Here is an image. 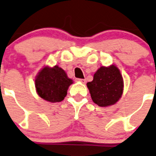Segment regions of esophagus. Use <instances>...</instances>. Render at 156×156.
I'll return each mask as SVG.
<instances>
[{
  "instance_id": "obj_1",
  "label": "esophagus",
  "mask_w": 156,
  "mask_h": 156,
  "mask_svg": "<svg viewBox=\"0 0 156 156\" xmlns=\"http://www.w3.org/2000/svg\"><path fill=\"white\" fill-rule=\"evenodd\" d=\"M77 81H78V82H82V83H86V79H82V78H78L77 79Z\"/></svg>"
}]
</instances>
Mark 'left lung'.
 Returning a JSON list of instances; mask_svg holds the SVG:
<instances>
[{
  "mask_svg": "<svg viewBox=\"0 0 156 156\" xmlns=\"http://www.w3.org/2000/svg\"><path fill=\"white\" fill-rule=\"evenodd\" d=\"M93 101L98 106L114 105L123 94L124 82L119 69L114 65L101 66L94 74L92 82L87 83Z\"/></svg>",
  "mask_w": 156,
  "mask_h": 156,
  "instance_id": "8db88e82",
  "label": "left lung"
}]
</instances>
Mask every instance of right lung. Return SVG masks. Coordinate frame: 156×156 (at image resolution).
<instances>
[{"label": "right lung", "instance_id": "1", "mask_svg": "<svg viewBox=\"0 0 156 156\" xmlns=\"http://www.w3.org/2000/svg\"><path fill=\"white\" fill-rule=\"evenodd\" d=\"M73 81L66 72L58 66H45L39 72L35 80L36 91L39 96L47 101L59 102L67 94L68 87Z\"/></svg>", "mask_w": 156, "mask_h": 156}]
</instances>
